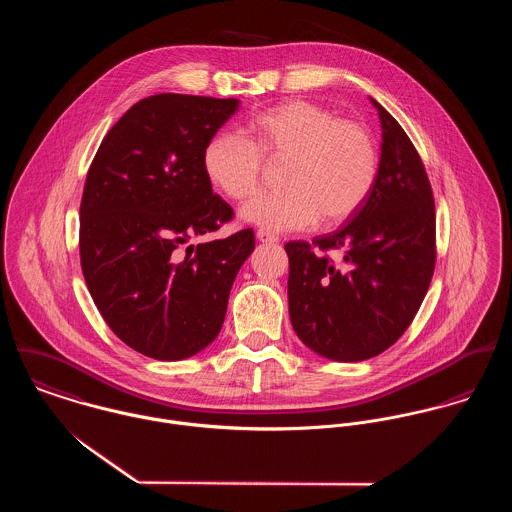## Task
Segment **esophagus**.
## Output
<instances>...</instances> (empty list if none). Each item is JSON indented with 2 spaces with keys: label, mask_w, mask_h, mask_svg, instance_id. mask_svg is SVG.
Instances as JSON below:
<instances>
[{
  "label": "esophagus",
  "mask_w": 512,
  "mask_h": 512,
  "mask_svg": "<svg viewBox=\"0 0 512 512\" xmlns=\"http://www.w3.org/2000/svg\"><path fill=\"white\" fill-rule=\"evenodd\" d=\"M256 238H258L260 242H266V244H274V242L280 240L276 234H272V232H268V230H258V232H256Z\"/></svg>",
  "instance_id": "34e87169"
}]
</instances>
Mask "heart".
I'll list each match as a JSON object with an SVG mask.
<instances>
[{"instance_id": "b5f03b06", "label": "heart", "mask_w": 512, "mask_h": 512, "mask_svg": "<svg viewBox=\"0 0 512 512\" xmlns=\"http://www.w3.org/2000/svg\"><path fill=\"white\" fill-rule=\"evenodd\" d=\"M248 140L220 132L203 149V167L215 187L234 199L252 197L266 161H288L280 193H264L240 217L264 230H303L319 219L339 224L365 205L378 175V147L372 132L331 110L290 100L272 106L246 124Z\"/></svg>"}]
</instances>
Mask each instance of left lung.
<instances>
[{
  "mask_svg": "<svg viewBox=\"0 0 512 512\" xmlns=\"http://www.w3.org/2000/svg\"><path fill=\"white\" fill-rule=\"evenodd\" d=\"M382 126L376 183L347 224L313 244L292 240L288 299L297 337L317 355L357 363L410 327L436 268V211L424 163L374 100ZM341 249L333 263L324 252Z\"/></svg>",
  "mask_w": 512,
  "mask_h": 512,
  "instance_id": "8db88e82",
  "label": "left lung"
}]
</instances>
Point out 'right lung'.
<instances>
[{
    "label": "right lung",
    "mask_w": 512,
    "mask_h": 512,
    "mask_svg": "<svg viewBox=\"0 0 512 512\" xmlns=\"http://www.w3.org/2000/svg\"><path fill=\"white\" fill-rule=\"evenodd\" d=\"M236 98L155 94L106 134L80 203V266L100 315L134 351L181 361L220 333L250 228L201 244L232 209L213 193L203 149Z\"/></svg>",
    "instance_id": "obj_1"
}]
</instances>
